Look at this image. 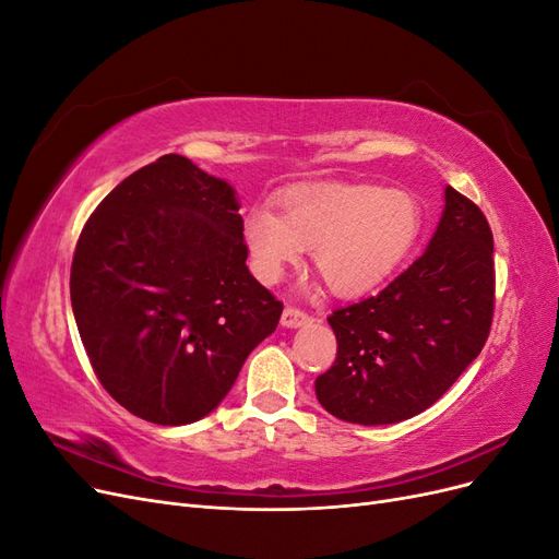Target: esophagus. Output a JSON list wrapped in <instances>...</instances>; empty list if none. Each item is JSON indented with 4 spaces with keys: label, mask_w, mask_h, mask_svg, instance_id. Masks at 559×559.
Wrapping results in <instances>:
<instances>
[{
    "label": "esophagus",
    "mask_w": 559,
    "mask_h": 559,
    "mask_svg": "<svg viewBox=\"0 0 559 559\" xmlns=\"http://www.w3.org/2000/svg\"><path fill=\"white\" fill-rule=\"evenodd\" d=\"M310 321H312L310 314H306L298 308H284V312H282V326L284 329H300V326L310 324Z\"/></svg>",
    "instance_id": "obj_1"
}]
</instances>
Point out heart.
Here are the masks:
<instances>
[{
  "label": "heart",
  "instance_id": "obj_1",
  "mask_svg": "<svg viewBox=\"0 0 559 559\" xmlns=\"http://www.w3.org/2000/svg\"><path fill=\"white\" fill-rule=\"evenodd\" d=\"M280 214L253 207L245 214L242 240L253 273L277 282L312 249L319 277L335 296L373 292L411 257L425 212L403 189L376 183L294 186L280 198Z\"/></svg>",
  "mask_w": 559,
  "mask_h": 559
}]
</instances>
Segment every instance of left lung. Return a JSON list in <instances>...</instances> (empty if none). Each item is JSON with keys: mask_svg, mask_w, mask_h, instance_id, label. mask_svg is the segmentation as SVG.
I'll return each instance as SVG.
<instances>
[{"mask_svg": "<svg viewBox=\"0 0 559 559\" xmlns=\"http://www.w3.org/2000/svg\"><path fill=\"white\" fill-rule=\"evenodd\" d=\"M425 253L373 296L335 310V364L319 403L343 421L376 427L419 415L478 357L495 310L492 230L468 198L445 186Z\"/></svg>", "mask_w": 559, "mask_h": 559, "instance_id": "obj_1", "label": "left lung"}]
</instances>
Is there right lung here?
<instances>
[{
  "label": "right lung",
  "mask_w": 559,
  "mask_h": 559,
  "mask_svg": "<svg viewBox=\"0 0 559 559\" xmlns=\"http://www.w3.org/2000/svg\"><path fill=\"white\" fill-rule=\"evenodd\" d=\"M240 200L226 179L167 154L132 173L83 226L72 310L95 376L163 427L210 415L282 302L247 267Z\"/></svg>",
  "instance_id": "add662e5"
}]
</instances>
